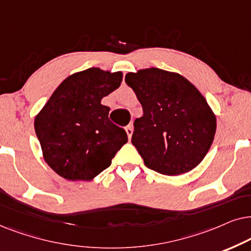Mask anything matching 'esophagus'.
Returning a JSON list of instances; mask_svg holds the SVG:
<instances>
[{
  "label": "esophagus",
  "mask_w": 251,
  "mask_h": 251,
  "mask_svg": "<svg viewBox=\"0 0 251 251\" xmlns=\"http://www.w3.org/2000/svg\"><path fill=\"white\" fill-rule=\"evenodd\" d=\"M125 131H126V133H127L128 139H131L132 134H133V127H132V126H127V127L125 128Z\"/></svg>",
  "instance_id": "34e87169"
}]
</instances>
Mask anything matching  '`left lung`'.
<instances>
[{"label": "left lung", "mask_w": 251, "mask_h": 251, "mask_svg": "<svg viewBox=\"0 0 251 251\" xmlns=\"http://www.w3.org/2000/svg\"><path fill=\"white\" fill-rule=\"evenodd\" d=\"M143 116L134 122L132 143L147 168L165 176L192 171L204 158L216 133V116L185 76L150 68L129 72Z\"/></svg>", "instance_id": "left-lung-1"}]
</instances>
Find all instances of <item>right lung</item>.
Segmentation results:
<instances>
[{"label":"right lung","instance_id":"obj_1","mask_svg":"<svg viewBox=\"0 0 251 251\" xmlns=\"http://www.w3.org/2000/svg\"><path fill=\"white\" fill-rule=\"evenodd\" d=\"M122 72L87 69L68 76L35 117L46 163L63 178L89 181L111 164L127 142L125 129L109 119L101 100L116 91Z\"/></svg>","mask_w":251,"mask_h":251}]
</instances>
